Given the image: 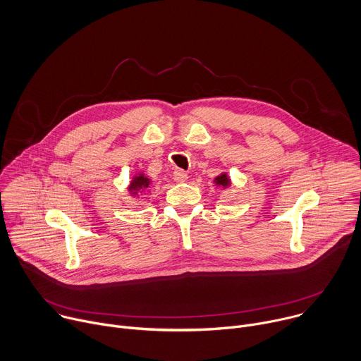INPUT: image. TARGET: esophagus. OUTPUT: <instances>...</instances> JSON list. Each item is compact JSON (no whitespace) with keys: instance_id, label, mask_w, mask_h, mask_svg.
<instances>
[{"instance_id":"34e87169","label":"esophagus","mask_w":361,"mask_h":361,"mask_svg":"<svg viewBox=\"0 0 361 361\" xmlns=\"http://www.w3.org/2000/svg\"><path fill=\"white\" fill-rule=\"evenodd\" d=\"M173 178H174L177 183H184V181H187L188 174H187L184 170H176V171L173 173Z\"/></svg>"}]
</instances>
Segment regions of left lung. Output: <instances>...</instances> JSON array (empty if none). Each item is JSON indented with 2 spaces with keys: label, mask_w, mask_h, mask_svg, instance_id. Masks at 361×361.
<instances>
[{
  "label": "left lung",
  "mask_w": 361,
  "mask_h": 361,
  "mask_svg": "<svg viewBox=\"0 0 361 361\" xmlns=\"http://www.w3.org/2000/svg\"><path fill=\"white\" fill-rule=\"evenodd\" d=\"M216 184H217V185L227 187V185H230V180L227 178V176H226V174H221V176H219V177L216 178Z\"/></svg>",
  "instance_id": "8db88e82"
}]
</instances>
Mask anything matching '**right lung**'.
<instances>
[{"label": "right lung", "instance_id": "add662e5", "mask_svg": "<svg viewBox=\"0 0 361 361\" xmlns=\"http://www.w3.org/2000/svg\"><path fill=\"white\" fill-rule=\"evenodd\" d=\"M130 190H131V194L134 195H142L149 190V180L142 174H140L135 178H133Z\"/></svg>", "mask_w": 361, "mask_h": 361}]
</instances>
